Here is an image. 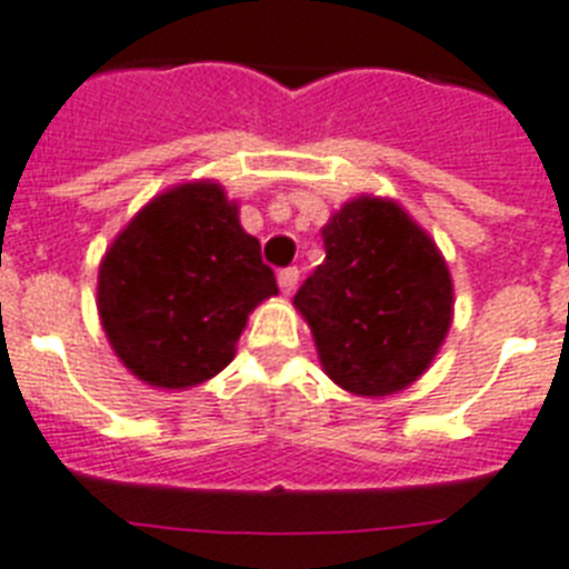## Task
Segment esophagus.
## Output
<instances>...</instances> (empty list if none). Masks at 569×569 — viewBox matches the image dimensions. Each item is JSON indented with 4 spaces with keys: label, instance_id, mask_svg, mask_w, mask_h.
I'll list each match as a JSON object with an SVG mask.
<instances>
[{
    "label": "esophagus",
    "instance_id": "34e87169",
    "mask_svg": "<svg viewBox=\"0 0 569 569\" xmlns=\"http://www.w3.org/2000/svg\"><path fill=\"white\" fill-rule=\"evenodd\" d=\"M297 281H299V270L297 267H284V270L279 272V288L284 297H290L293 290H297Z\"/></svg>",
    "mask_w": 569,
    "mask_h": 569
}]
</instances>
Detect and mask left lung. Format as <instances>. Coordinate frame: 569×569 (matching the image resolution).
<instances>
[{
	"label": "left lung",
	"instance_id": "left-lung-1",
	"mask_svg": "<svg viewBox=\"0 0 569 569\" xmlns=\"http://www.w3.org/2000/svg\"><path fill=\"white\" fill-rule=\"evenodd\" d=\"M326 261L297 290L322 370L356 397L408 388L452 326V279L397 202L358 197L322 226Z\"/></svg>",
	"mask_w": 569,
	"mask_h": 569
}]
</instances>
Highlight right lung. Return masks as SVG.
Returning <instances> with one entry per match:
<instances>
[{"label":"right lung","mask_w":569,"mask_h":569,"mask_svg":"<svg viewBox=\"0 0 569 569\" xmlns=\"http://www.w3.org/2000/svg\"><path fill=\"white\" fill-rule=\"evenodd\" d=\"M279 293L261 243L217 181L163 190L113 238L97 306L108 343L140 381L184 390L234 358L247 317Z\"/></svg>","instance_id":"add662e5"}]
</instances>
